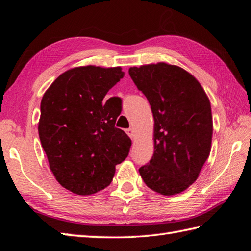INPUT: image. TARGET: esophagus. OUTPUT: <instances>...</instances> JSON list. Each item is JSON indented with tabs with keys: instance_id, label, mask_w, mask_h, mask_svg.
Listing matches in <instances>:
<instances>
[{
	"instance_id": "esophagus-1",
	"label": "esophagus",
	"mask_w": 251,
	"mask_h": 251,
	"mask_svg": "<svg viewBox=\"0 0 251 251\" xmlns=\"http://www.w3.org/2000/svg\"><path fill=\"white\" fill-rule=\"evenodd\" d=\"M126 133H127V135L129 136L130 138H134V137H135V130H134L133 127H130V128L127 129V130H126Z\"/></svg>"
}]
</instances>
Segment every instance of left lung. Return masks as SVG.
Here are the masks:
<instances>
[{"instance_id":"obj_1","label":"left lung","mask_w":251,"mask_h":251,"mask_svg":"<svg viewBox=\"0 0 251 251\" xmlns=\"http://www.w3.org/2000/svg\"><path fill=\"white\" fill-rule=\"evenodd\" d=\"M154 116V155L139 174L154 192L172 196L194 184L210 154L212 116L201 85L179 66L130 67Z\"/></svg>"}]
</instances>
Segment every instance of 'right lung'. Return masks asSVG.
I'll use <instances>...</instances> for the list:
<instances>
[{
  "label": "right lung",
  "instance_id": "1",
  "mask_svg": "<svg viewBox=\"0 0 251 251\" xmlns=\"http://www.w3.org/2000/svg\"><path fill=\"white\" fill-rule=\"evenodd\" d=\"M124 77L122 67L87 65L64 72L44 93L39 135L50 169L64 188L92 195L107 187L131 141L116 128L121 114L107 92Z\"/></svg>",
  "mask_w": 251,
  "mask_h": 251
}]
</instances>
